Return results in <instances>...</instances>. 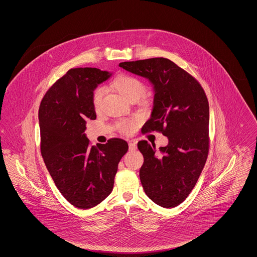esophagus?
Instances as JSON below:
<instances>
[{
    "label": "esophagus",
    "instance_id": "esophagus-1",
    "mask_svg": "<svg viewBox=\"0 0 257 257\" xmlns=\"http://www.w3.org/2000/svg\"><path fill=\"white\" fill-rule=\"evenodd\" d=\"M128 145H129V149H130V150H135V149H137V145H136V143L133 142V141H129Z\"/></svg>",
    "mask_w": 257,
    "mask_h": 257
}]
</instances>
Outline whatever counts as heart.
Segmentation results:
<instances>
[{
	"mask_svg": "<svg viewBox=\"0 0 257 257\" xmlns=\"http://www.w3.org/2000/svg\"><path fill=\"white\" fill-rule=\"evenodd\" d=\"M112 87L123 97L129 101L133 99H139L145 92V84L137 77L129 74H120L116 76L111 82ZM104 95V88L97 87L92 92L91 102L94 110H99L102 104ZM135 122L133 120H125L118 123L119 130L124 134H130L134 130Z\"/></svg>",
	"mask_w": 257,
	"mask_h": 257,
	"instance_id": "obj_1",
	"label": "heart"
}]
</instances>
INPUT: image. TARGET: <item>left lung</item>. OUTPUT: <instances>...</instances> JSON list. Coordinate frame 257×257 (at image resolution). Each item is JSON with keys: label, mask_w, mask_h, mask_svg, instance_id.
Returning <instances> with one entry per match:
<instances>
[{"label": "left lung", "mask_w": 257, "mask_h": 257, "mask_svg": "<svg viewBox=\"0 0 257 257\" xmlns=\"http://www.w3.org/2000/svg\"><path fill=\"white\" fill-rule=\"evenodd\" d=\"M119 66L149 80L154 88L150 118L143 133L157 131L169 145L138 143L144 155L140 178L147 196L156 204L173 208L187 198L204 168L209 151V104L196 79L165 58L124 61Z\"/></svg>", "instance_id": "1"}]
</instances>
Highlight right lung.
Listing matches in <instances>:
<instances>
[{"label": "right lung", "mask_w": 257, "mask_h": 257, "mask_svg": "<svg viewBox=\"0 0 257 257\" xmlns=\"http://www.w3.org/2000/svg\"><path fill=\"white\" fill-rule=\"evenodd\" d=\"M110 75L98 68H72L50 87L39 106L41 155L61 195L80 209L94 207L110 195L128 150L117 138L90 146L85 134L86 121L96 118L92 92Z\"/></svg>", "instance_id": "obj_1"}]
</instances>
